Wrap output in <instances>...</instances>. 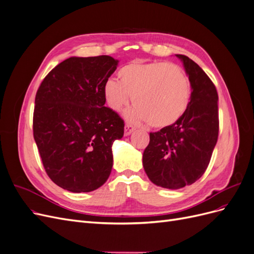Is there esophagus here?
I'll return each instance as SVG.
<instances>
[{
	"instance_id": "obj_1",
	"label": "esophagus",
	"mask_w": 254,
	"mask_h": 254,
	"mask_svg": "<svg viewBox=\"0 0 254 254\" xmlns=\"http://www.w3.org/2000/svg\"><path fill=\"white\" fill-rule=\"evenodd\" d=\"M134 130V126L130 125V124H126L125 125V135H129Z\"/></svg>"
}]
</instances>
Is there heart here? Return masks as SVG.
Returning a JSON list of instances; mask_svg holds the SVG:
<instances>
[{"mask_svg": "<svg viewBox=\"0 0 254 254\" xmlns=\"http://www.w3.org/2000/svg\"><path fill=\"white\" fill-rule=\"evenodd\" d=\"M119 81L108 79L104 96L113 111H121L132 96L134 107L126 112L130 122H148L164 128L178 121L188 109L191 84L179 65L164 61H132L118 72Z\"/></svg>", "mask_w": 254, "mask_h": 254, "instance_id": "obj_1", "label": "heart"}]
</instances>
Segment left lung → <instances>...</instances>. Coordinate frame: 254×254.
I'll list each match as a JSON object with an SVG mask.
<instances>
[{"instance_id": "left-lung-1", "label": "left lung", "mask_w": 254, "mask_h": 254, "mask_svg": "<svg viewBox=\"0 0 254 254\" xmlns=\"http://www.w3.org/2000/svg\"><path fill=\"white\" fill-rule=\"evenodd\" d=\"M183 61L191 84L188 109L175 124L149 133L143 166L156 186L177 190L190 186L204 174L219 131L218 94L213 81L195 61Z\"/></svg>"}]
</instances>
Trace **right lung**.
I'll list each match as a JSON object with an SVG mask.
<instances>
[{
  "label": "right lung",
  "instance_id": "obj_1",
  "mask_svg": "<svg viewBox=\"0 0 254 254\" xmlns=\"http://www.w3.org/2000/svg\"><path fill=\"white\" fill-rule=\"evenodd\" d=\"M110 56L71 57L45 76L35 98L34 139L51 180L87 193L109 178L113 142L124 120L105 106L104 84L117 70Z\"/></svg>",
  "mask_w": 254,
  "mask_h": 254
}]
</instances>
